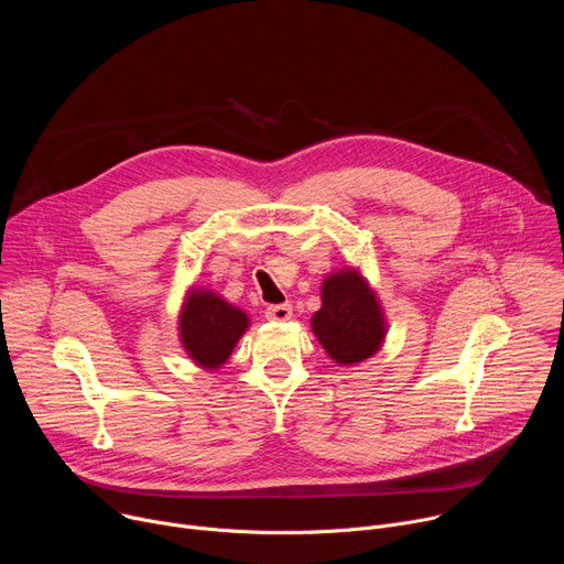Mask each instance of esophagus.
Listing matches in <instances>:
<instances>
[{
    "label": "esophagus",
    "mask_w": 564,
    "mask_h": 564,
    "mask_svg": "<svg viewBox=\"0 0 564 564\" xmlns=\"http://www.w3.org/2000/svg\"><path fill=\"white\" fill-rule=\"evenodd\" d=\"M265 316L270 321H288L292 318V305L290 303H279V305H270L265 310Z\"/></svg>",
    "instance_id": "34e87169"
}]
</instances>
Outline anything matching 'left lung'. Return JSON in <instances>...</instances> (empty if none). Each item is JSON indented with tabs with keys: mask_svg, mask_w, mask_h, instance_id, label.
<instances>
[{
	"mask_svg": "<svg viewBox=\"0 0 564 564\" xmlns=\"http://www.w3.org/2000/svg\"><path fill=\"white\" fill-rule=\"evenodd\" d=\"M312 333L339 366L375 357L388 333L381 301L359 268L335 270L321 283V307L312 314Z\"/></svg>",
	"mask_w": 564,
	"mask_h": 564,
	"instance_id": "obj_1",
	"label": "left lung"
}]
</instances>
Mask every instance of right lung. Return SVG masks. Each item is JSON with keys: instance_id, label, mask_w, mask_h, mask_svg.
Wrapping results in <instances>:
<instances>
[{"instance_id": "obj_1", "label": "right lung", "mask_w": 564, "mask_h": 564, "mask_svg": "<svg viewBox=\"0 0 564 564\" xmlns=\"http://www.w3.org/2000/svg\"><path fill=\"white\" fill-rule=\"evenodd\" d=\"M250 328L246 310L207 288L192 285L178 312V339L187 357L203 370H218Z\"/></svg>"}]
</instances>
